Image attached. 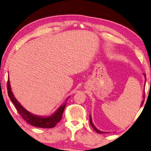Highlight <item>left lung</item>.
I'll return each mask as SVG.
<instances>
[{
    "instance_id": "8db88e82",
    "label": "left lung",
    "mask_w": 151,
    "mask_h": 151,
    "mask_svg": "<svg viewBox=\"0 0 151 151\" xmlns=\"http://www.w3.org/2000/svg\"><path fill=\"white\" fill-rule=\"evenodd\" d=\"M145 76H146V74H145ZM145 81H146V80H145ZM144 99H145V96H144ZM144 101H145V100H143V101H142V105L141 106H142V105H143V103H144ZM90 124H91V126H92V127H93V129H94L95 131H96L97 133H99V134H103V133H105V132H101V131H99V130H98V129H97L96 127H95V126H94V124H92V119H91V116H90Z\"/></svg>"
}]
</instances>
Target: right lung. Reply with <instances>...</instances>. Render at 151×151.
Listing matches in <instances>:
<instances>
[{
	"label": "right lung",
	"instance_id": "1",
	"mask_svg": "<svg viewBox=\"0 0 151 151\" xmlns=\"http://www.w3.org/2000/svg\"><path fill=\"white\" fill-rule=\"evenodd\" d=\"M7 91L9 97L12 101V103L15 105L16 109L19 114L22 116V117L24 119L25 121H26L28 124L32 126L42 127V128H52V127L56 126L58 122H60L66 104L62 105L60 107L56 113L54 115L48 117H38L31 114L28 111H26L23 106L20 105L19 102H18L16 99L14 97L13 92H11L10 83H9V80L8 79L7 81Z\"/></svg>",
	"mask_w": 151,
	"mask_h": 151
}]
</instances>
